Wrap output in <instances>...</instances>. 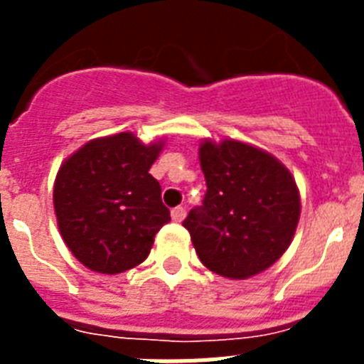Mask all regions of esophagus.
<instances>
[{
  "label": "esophagus",
  "instance_id": "34e87169",
  "mask_svg": "<svg viewBox=\"0 0 364 364\" xmlns=\"http://www.w3.org/2000/svg\"><path fill=\"white\" fill-rule=\"evenodd\" d=\"M171 218L175 222H182L186 218V210L182 208V205H178V208H175V210L171 211Z\"/></svg>",
  "mask_w": 364,
  "mask_h": 364
}]
</instances>
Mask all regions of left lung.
I'll return each mask as SVG.
<instances>
[{"label": "left lung", "instance_id": "obj_1", "mask_svg": "<svg viewBox=\"0 0 364 364\" xmlns=\"http://www.w3.org/2000/svg\"><path fill=\"white\" fill-rule=\"evenodd\" d=\"M205 176L202 205L184 224L202 264L228 279H247L275 264L301 217L291 173L273 154L226 138L198 149Z\"/></svg>", "mask_w": 364, "mask_h": 364}]
</instances>
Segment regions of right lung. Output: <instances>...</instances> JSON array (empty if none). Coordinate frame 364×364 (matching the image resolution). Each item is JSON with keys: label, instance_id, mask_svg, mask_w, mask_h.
<instances>
[{"label": "right lung", "instance_id": "add662e5", "mask_svg": "<svg viewBox=\"0 0 364 364\" xmlns=\"http://www.w3.org/2000/svg\"><path fill=\"white\" fill-rule=\"evenodd\" d=\"M162 147L118 133L95 138L62 164L53 195L58 228L85 268L114 275L147 259L154 235L171 220L149 173Z\"/></svg>", "mask_w": 364, "mask_h": 364}]
</instances>
